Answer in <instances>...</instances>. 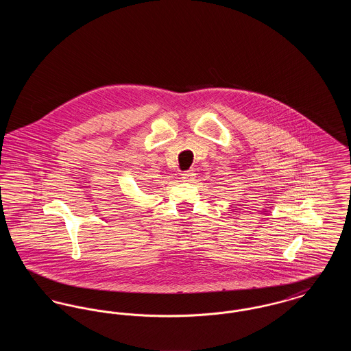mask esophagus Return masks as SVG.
Wrapping results in <instances>:
<instances>
[{"label": "esophagus", "mask_w": 351, "mask_h": 351, "mask_svg": "<svg viewBox=\"0 0 351 351\" xmlns=\"http://www.w3.org/2000/svg\"><path fill=\"white\" fill-rule=\"evenodd\" d=\"M193 175H195L193 171H185V172L182 173V179L185 180V182H189L191 179H193Z\"/></svg>", "instance_id": "34e87169"}]
</instances>
